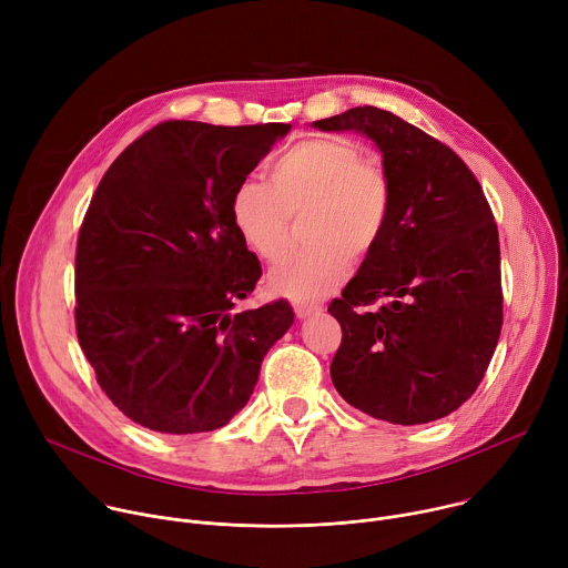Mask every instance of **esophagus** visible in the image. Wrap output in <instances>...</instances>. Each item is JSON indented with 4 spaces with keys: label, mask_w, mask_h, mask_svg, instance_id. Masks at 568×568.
I'll return each instance as SVG.
<instances>
[{
    "label": "esophagus",
    "mask_w": 568,
    "mask_h": 568,
    "mask_svg": "<svg viewBox=\"0 0 568 568\" xmlns=\"http://www.w3.org/2000/svg\"><path fill=\"white\" fill-rule=\"evenodd\" d=\"M316 312H321V305L303 303V301H296V303H294V314H296V318H307V316H312V314H316Z\"/></svg>",
    "instance_id": "obj_1"
}]
</instances>
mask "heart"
<instances>
[{
    "mask_svg": "<svg viewBox=\"0 0 568 568\" xmlns=\"http://www.w3.org/2000/svg\"><path fill=\"white\" fill-rule=\"evenodd\" d=\"M393 206L390 178L346 139L316 136L287 148L270 169V184L240 180L229 197L231 222L242 242L267 263L281 258L290 215L303 213L310 242L281 261L270 287L287 298L318 301L368 258L382 242Z\"/></svg>",
    "mask_w": 568,
    "mask_h": 568,
    "instance_id": "1",
    "label": "heart"
}]
</instances>
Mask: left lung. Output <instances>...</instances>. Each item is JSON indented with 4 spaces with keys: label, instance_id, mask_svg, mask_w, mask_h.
Segmentation results:
<instances>
[{
    "label": "left lung",
    "instance_id": "8db88e82",
    "mask_svg": "<svg viewBox=\"0 0 568 568\" xmlns=\"http://www.w3.org/2000/svg\"><path fill=\"white\" fill-rule=\"evenodd\" d=\"M314 128L371 136L393 186L382 242L328 305L342 326L333 384L377 420L445 418L474 395L501 335L493 209L449 145L393 112L364 105Z\"/></svg>",
    "mask_w": 568,
    "mask_h": 568
}]
</instances>
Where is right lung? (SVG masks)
<instances>
[{"instance_id": "1", "label": "right lung", "mask_w": 568, "mask_h": 568, "mask_svg": "<svg viewBox=\"0 0 568 568\" xmlns=\"http://www.w3.org/2000/svg\"><path fill=\"white\" fill-rule=\"evenodd\" d=\"M285 123L164 121L103 175L78 231L75 335L114 407L161 434L224 427L294 323L285 298L235 310L263 270L229 197Z\"/></svg>"}]
</instances>
